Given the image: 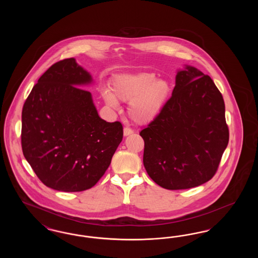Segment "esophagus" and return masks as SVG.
I'll return each mask as SVG.
<instances>
[{
  "label": "esophagus",
  "mask_w": 258,
  "mask_h": 258,
  "mask_svg": "<svg viewBox=\"0 0 258 258\" xmlns=\"http://www.w3.org/2000/svg\"><path fill=\"white\" fill-rule=\"evenodd\" d=\"M134 134V131L130 127H124L123 128V135L124 136H127V135H133Z\"/></svg>",
  "instance_id": "obj_1"
}]
</instances>
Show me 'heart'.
<instances>
[{
  "mask_svg": "<svg viewBox=\"0 0 258 258\" xmlns=\"http://www.w3.org/2000/svg\"><path fill=\"white\" fill-rule=\"evenodd\" d=\"M171 95V85L165 79H157L148 73L126 74L115 77L111 91L104 89L105 102L118 106V100L130 102L128 116L136 123H151L163 110Z\"/></svg>",
  "mask_w": 258,
  "mask_h": 258,
  "instance_id": "obj_1",
  "label": "heart"
}]
</instances>
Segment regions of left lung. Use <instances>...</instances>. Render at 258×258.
<instances>
[{"instance_id": "1", "label": "left lung", "mask_w": 258, "mask_h": 258, "mask_svg": "<svg viewBox=\"0 0 258 258\" xmlns=\"http://www.w3.org/2000/svg\"><path fill=\"white\" fill-rule=\"evenodd\" d=\"M140 135L143 163L156 184L185 189L208 182L229 140L221 92L209 75L185 66L163 110Z\"/></svg>"}]
</instances>
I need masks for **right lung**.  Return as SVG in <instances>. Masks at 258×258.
<instances>
[{
  "mask_svg": "<svg viewBox=\"0 0 258 258\" xmlns=\"http://www.w3.org/2000/svg\"><path fill=\"white\" fill-rule=\"evenodd\" d=\"M92 83V75L74 58L64 59L40 76L25 101L23 155L53 189L74 192L94 186L122 142V123L102 120L92 94L82 89Z\"/></svg>",
  "mask_w": 258,
  "mask_h": 258,
  "instance_id": "1",
  "label": "right lung"
}]
</instances>
